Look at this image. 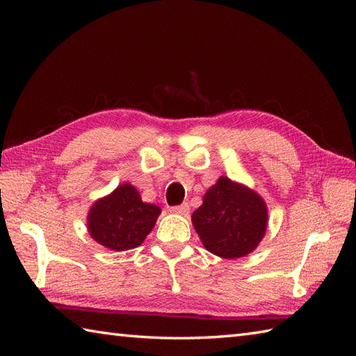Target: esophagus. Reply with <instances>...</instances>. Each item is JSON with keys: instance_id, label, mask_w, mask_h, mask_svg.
Segmentation results:
<instances>
[{"instance_id": "esophagus-1", "label": "esophagus", "mask_w": 356, "mask_h": 356, "mask_svg": "<svg viewBox=\"0 0 356 356\" xmlns=\"http://www.w3.org/2000/svg\"><path fill=\"white\" fill-rule=\"evenodd\" d=\"M170 211L174 212V213L187 215V213H188V211H190V207H188V203H181V204H178V207H172V208H170Z\"/></svg>"}]
</instances>
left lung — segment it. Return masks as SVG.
<instances>
[{
	"label": "left lung",
	"mask_w": 356,
	"mask_h": 356,
	"mask_svg": "<svg viewBox=\"0 0 356 356\" xmlns=\"http://www.w3.org/2000/svg\"><path fill=\"white\" fill-rule=\"evenodd\" d=\"M203 246L221 258L252 252L267 227V208L255 191L221 177L191 215Z\"/></svg>",
	"instance_id": "1"
}]
</instances>
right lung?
<instances>
[{
    "label": "right lung",
    "instance_id": "obj_1",
    "mask_svg": "<svg viewBox=\"0 0 356 356\" xmlns=\"http://www.w3.org/2000/svg\"><path fill=\"white\" fill-rule=\"evenodd\" d=\"M160 208L144 203L135 187L123 184L96 202L88 217L92 238L111 251H127L144 242Z\"/></svg>",
    "mask_w": 356,
    "mask_h": 356
}]
</instances>
